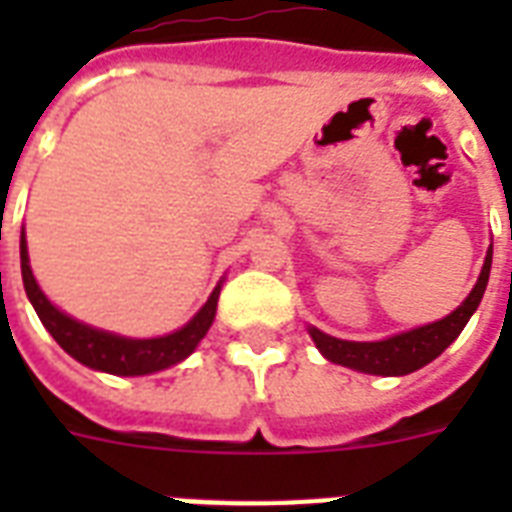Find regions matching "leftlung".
<instances>
[{"label": "left lung", "mask_w": 512, "mask_h": 512, "mask_svg": "<svg viewBox=\"0 0 512 512\" xmlns=\"http://www.w3.org/2000/svg\"><path fill=\"white\" fill-rule=\"evenodd\" d=\"M489 271H492V247L486 252L484 268H481V276H478L476 287L465 297V303L452 311L446 319L433 321V324H425V327L409 329V332H401V335H393L388 340L377 342H350V340H337L332 335H324L321 329L311 327L313 342L316 348L324 353V358H329L332 364L350 366L356 372L366 374H382V377H401V374L417 372L425 364H430L433 358H438L449 345H452L460 332L465 329V324L470 321V316L476 313L478 303L486 292V284H489Z\"/></svg>", "instance_id": "left-lung-1"}]
</instances>
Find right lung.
Returning <instances> with one entry per match:
<instances>
[{
    "mask_svg": "<svg viewBox=\"0 0 512 512\" xmlns=\"http://www.w3.org/2000/svg\"><path fill=\"white\" fill-rule=\"evenodd\" d=\"M20 273H23V287H26V295L34 305L36 316L44 324V329L55 337L60 348L66 350L68 356H74L79 364L98 369V372L119 374V377L162 372L167 366L180 364L183 358L191 356L201 337L207 335V329L215 321L217 297H220V284H217L215 292L204 303V308L183 329H177L172 335L151 337V340H132V337L111 335V332H103V329L87 327L82 321L71 319L63 311H58L44 297V292L36 284L34 273H31L23 231H20Z\"/></svg>",
    "mask_w": 512,
    "mask_h": 512,
    "instance_id": "right-lung-1",
    "label": "right lung"
}]
</instances>
